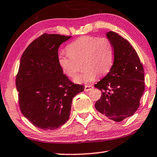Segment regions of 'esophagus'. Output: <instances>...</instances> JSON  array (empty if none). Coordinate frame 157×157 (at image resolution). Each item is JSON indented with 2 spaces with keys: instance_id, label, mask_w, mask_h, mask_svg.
Masks as SVG:
<instances>
[{
  "instance_id": "esophagus-1",
  "label": "esophagus",
  "mask_w": 157,
  "mask_h": 157,
  "mask_svg": "<svg viewBox=\"0 0 157 157\" xmlns=\"http://www.w3.org/2000/svg\"><path fill=\"white\" fill-rule=\"evenodd\" d=\"M93 88H94V87L92 86H85L84 90H85V91H86V92H88V91L91 90L93 89Z\"/></svg>"
}]
</instances>
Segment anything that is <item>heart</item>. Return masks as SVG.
Returning a JSON list of instances; mask_svg holds the SVG:
<instances>
[{
  "instance_id": "1",
  "label": "heart",
  "mask_w": 157,
  "mask_h": 157,
  "mask_svg": "<svg viewBox=\"0 0 157 157\" xmlns=\"http://www.w3.org/2000/svg\"><path fill=\"white\" fill-rule=\"evenodd\" d=\"M67 53L60 52L57 56L58 65L63 74L69 78L76 75L78 63L83 69L76 75V84H88L97 75H106L111 69L115 60L114 47L106 37L82 36L67 46Z\"/></svg>"
}]
</instances>
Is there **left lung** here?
<instances>
[{"label":"left lung","instance_id":"8db88e82","mask_svg":"<svg viewBox=\"0 0 157 157\" xmlns=\"http://www.w3.org/2000/svg\"><path fill=\"white\" fill-rule=\"evenodd\" d=\"M106 37L114 47L113 65L107 75L94 85L101 91L95 103L100 113L115 122H121L135 113L145 90L144 69L136 51L117 33Z\"/></svg>","mask_w":157,"mask_h":157}]
</instances>
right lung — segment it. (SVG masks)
Returning <instances> with one entry per match:
<instances>
[{
    "mask_svg": "<svg viewBox=\"0 0 157 157\" xmlns=\"http://www.w3.org/2000/svg\"><path fill=\"white\" fill-rule=\"evenodd\" d=\"M71 36L44 33L25 48L16 78L21 111L36 127L56 129L67 121L74 97L84 90L62 72L57 56Z\"/></svg>",
    "mask_w": 157,
    "mask_h": 157,
    "instance_id": "1",
    "label": "right lung"
}]
</instances>
